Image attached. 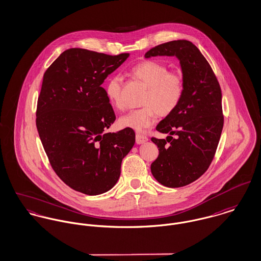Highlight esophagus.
<instances>
[{"instance_id": "34e87169", "label": "esophagus", "mask_w": 261, "mask_h": 261, "mask_svg": "<svg viewBox=\"0 0 261 261\" xmlns=\"http://www.w3.org/2000/svg\"><path fill=\"white\" fill-rule=\"evenodd\" d=\"M147 140L148 139L144 135H142V134H137V136H136V142H137V143H139V144L147 142Z\"/></svg>"}]
</instances>
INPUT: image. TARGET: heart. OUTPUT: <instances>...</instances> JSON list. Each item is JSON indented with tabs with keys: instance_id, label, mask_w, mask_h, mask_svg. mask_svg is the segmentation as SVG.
Masks as SVG:
<instances>
[{
	"instance_id": "1",
	"label": "heart",
	"mask_w": 261,
	"mask_h": 261,
	"mask_svg": "<svg viewBox=\"0 0 261 261\" xmlns=\"http://www.w3.org/2000/svg\"><path fill=\"white\" fill-rule=\"evenodd\" d=\"M130 74L146 87L142 99L141 109L133 110L119 119L122 127L143 130L152 125L158 115L167 117L179 106L185 95V79L177 71H168L165 64L147 60L130 69ZM122 77L116 74L106 84V95L118 109L122 108L120 99Z\"/></svg>"
}]
</instances>
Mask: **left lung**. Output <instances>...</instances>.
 Instances as JSON below:
<instances>
[{"label":"left lung","mask_w":261,"mask_h":261,"mask_svg":"<svg viewBox=\"0 0 261 261\" xmlns=\"http://www.w3.org/2000/svg\"><path fill=\"white\" fill-rule=\"evenodd\" d=\"M156 56L179 60L185 95L177 109L156 125L158 132L168 136L151 138L159 156L150 170L163 186L181 188L199 178L214 160L223 127L221 90L211 65L190 41L167 42L144 55Z\"/></svg>","instance_id":"left-lung-1"}]
</instances>
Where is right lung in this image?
<instances>
[{"label":"right lung","mask_w":261,"mask_h":261,"mask_svg":"<svg viewBox=\"0 0 261 261\" xmlns=\"http://www.w3.org/2000/svg\"><path fill=\"white\" fill-rule=\"evenodd\" d=\"M128 56L73 47L44 73L36 119L41 142L57 175L88 195L114 188L136 142L133 128L106 133L116 115L101 87Z\"/></svg>","instance_id":"obj_1"}]
</instances>
